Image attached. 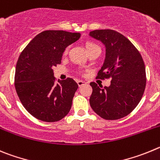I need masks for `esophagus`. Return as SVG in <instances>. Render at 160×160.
<instances>
[{
  "mask_svg": "<svg viewBox=\"0 0 160 160\" xmlns=\"http://www.w3.org/2000/svg\"><path fill=\"white\" fill-rule=\"evenodd\" d=\"M77 83H78V86L79 87H81V86H83V84H86V82L83 81V80H77Z\"/></svg>",
  "mask_w": 160,
  "mask_h": 160,
  "instance_id": "obj_1",
  "label": "esophagus"
}]
</instances>
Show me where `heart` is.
Returning <instances> with one entry per match:
<instances>
[{"label":"heart","instance_id":"1","mask_svg":"<svg viewBox=\"0 0 160 160\" xmlns=\"http://www.w3.org/2000/svg\"><path fill=\"white\" fill-rule=\"evenodd\" d=\"M85 46H86V49H87V51H88V50H91V49H93V48H99L96 44H94V43L92 42H87L85 44ZM64 53H65V54L67 53V50L64 52Z\"/></svg>","mask_w":160,"mask_h":160}]
</instances>
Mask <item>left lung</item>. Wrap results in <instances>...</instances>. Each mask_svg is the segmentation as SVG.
<instances>
[{
  "instance_id": "obj_1",
  "label": "left lung",
  "mask_w": 160,
  "mask_h": 160,
  "mask_svg": "<svg viewBox=\"0 0 160 160\" xmlns=\"http://www.w3.org/2000/svg\"><path fill=\"white\" fill-rule=\"evenodd\" d=\"M89 36L105 46V59L97 78H112L109 87L90 83L91 108L104 119H119L130 114L142 99L146 87L143 58L132 43L111 29L94 30Z\"/></svg>"
}]
</instances>
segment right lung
Returning a JSON list of instances; mask_svg holds the SVG:
<instances>
[{"instance_id": "add662e5", "label": "right lung", "mask_w": 160, "mask_h": 160, "mask_svg": "<svg viewBox=\"0 0 160 160\" xmlns=\"http://www.w3.org/2000/svg\"><path fill=\"white\" fill-rule=\"evenodd\" d=\"M80 37L79 32L44 31L28 43L17 60V93L24 108L41 121H59L71 109L78 84L72 78L57 83L52 68L61 63L66 48Z\"/></svg>"}]
</instances>
